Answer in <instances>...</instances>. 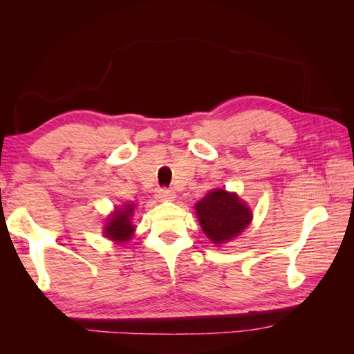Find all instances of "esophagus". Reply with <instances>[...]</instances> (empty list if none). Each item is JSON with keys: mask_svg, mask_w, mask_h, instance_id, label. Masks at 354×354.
Segmentation results:
<instances>
[{"mask_svg": "<svg viewBox=\"0 0 354 354\" xmlns=\"http://www.w3.org/2000/svg\"><path fill=\"white\" fill-rule=\"evenodd\" d=\"M156 198L159 201H169L174 198V190L168 187H159L156 189Z\"/></svg>", "mask_w": 354, "mask_h": 354, "instance_id": "1", "label": "esophagus"}]
</instances>
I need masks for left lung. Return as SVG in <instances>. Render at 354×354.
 Returning <instances> with one entry per match:
<instances>
[{"instance_id":"obj_1","label":"left lung","mask_w":354,"mask_h":354,"mask_svg":"<svg viewBox=\"0 0 354 354\" xmlns=\"http://www.w3.org/2000/svg\"><path fill=\"white\" fill-rule=\"evenodd\" d=\"M195 208L203 233L214 243H223L238 236L248 226L252 216L236 195L218 189L203 196Z\"/></svg>"}]
</instances>
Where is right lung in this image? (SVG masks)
<instances>
[{
    "instance_id": "obj_1",
    "label": "right lung",
    "mask_w": 354,
    "mask_h": 354,
    "mask_svg": "<svg viewBox=\"0 0 354 354\" xmlns=\"http://www.w3.org/2000/svg\"><path fill=\"white\" fill-rule=\"evenodd\" d=\"M134 205H125V209H118L112 214L104 227V234L113 241H128L134 232V226L130 221Z\"/></svg>"
}]
</instances>
